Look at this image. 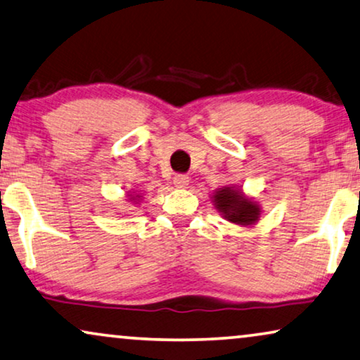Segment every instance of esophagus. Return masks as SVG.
Listing matches in <instances>:
<instances>
[{"mask_svg": "<svg viewBox=\"0 0 360 360\" xmlns=\"http://www.w3.org/2000/svg\"><path fill=\"white\" fill-rule=\"evenodd\" d=\"M174 184H175V186H179V188H186L190 184V176L185 174H176L174 176Z\"/></svg>", "mask_w": 360, "mask_h": 360, "instance_id": "obj_1", "label": "esophagus"}]
</instances>
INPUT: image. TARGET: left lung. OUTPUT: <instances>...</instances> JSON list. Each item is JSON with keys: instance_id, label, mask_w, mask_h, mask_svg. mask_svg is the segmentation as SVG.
Here are the masks:
<instances>
[{"instance_id": "left-lung-1", "label": "left lung", "mask_w": 360, "mask_h": 360, "mask_svg": "<svg viewBox=\"0 0 360 360\" xmlns=\"http://www.w3.org/2000/svg\"><path fill=\"white\" fill-rule=\"evenodd\" d=\"M216 206L223 211L228 221L238 224H252L259 218V206L244 198L238 190L223 188L214 195Z\"/></svg>"}]
</instances>
